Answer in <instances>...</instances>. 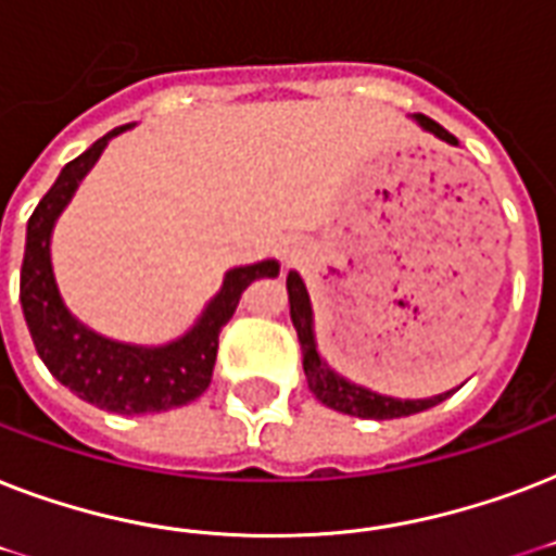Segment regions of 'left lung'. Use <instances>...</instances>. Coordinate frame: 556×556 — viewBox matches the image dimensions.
Here are the masks:
<instances>
[{
	"mask_svg": "<svg viewBox=\"0 0 556 556\" xmlns=\"http://www.w3.org/2000/svg\"><path fill=\"white\" fill-rule=\"evenodd\" d=\"M413 121L421 126L424 132L435 135L439 141L456 143V138L439 126L435 121H430L427 115H413ZM288 303H291V323H294L296 338H300V349H303V369L305 380H308V389H312L317 401L338 413L357 415V418H375V421H383V418H404V415H415L430 409V406L447 401L456 389L450 392H441V395L432 397H392L380 395V392H371V389L361 387V383H352L349 378L338 375L331 369L323 355L317 352V338H314V312L312 300H308V291H305L303 277L296 270H288Z\"/></svg>",
	"mask_w": 556,
	"mask_h": 556,
	"instance_id": "8db88e82",
	"label": "left lung"
}]
</instances>
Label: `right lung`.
<instances>
[{"label":"right lung","instance_id":"1","mask_svg":"<svg viewBox=\"0 0 556 556\" xmlns=\"http://www.w3.org/2000/svg\"><path fill=\"white\" fill-rule=\"evenodd\" d=\"M126 129H132V124L117 126L91 143L83 155L68 161L56 176L54 187L30 213L20 274V303L37 355L74 395L117 415L167 413L195 401L210 387L216 366L218 331L233 317L244 288L253 279L277 277L279 262L262 260L227 270L218 294L204 305L192 329L164 346L121 343L103 338L77 320L56 288L54 265H51V233L65 204L72 201L74 190L98 164L100 152Z\"/></svg>","mask_w":556,"mask_h":556}]
</instances>
